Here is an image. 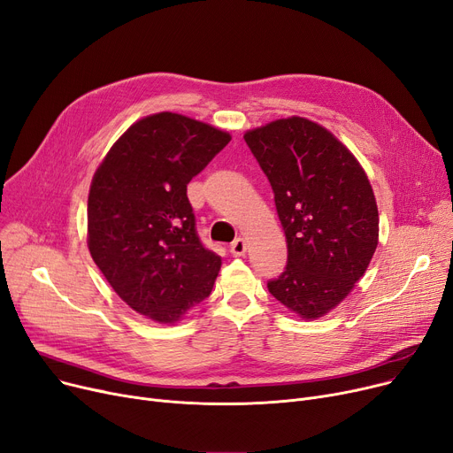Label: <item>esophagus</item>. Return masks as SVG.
<instances>
[{
  "label": "esophagus",
  "instance_id": "1",
  "mask_svg": "<svg viewBox=\"0 0 453 453\" xmlns=\"http://www.w3.org/2000/svg\"><path fill=\"white\" fill-rule=\"evenodd\" d=\"M245 250H247V243H245V240L243 238H238V240H234L232 243H230V252H232V256H245Z\"/></svg>",
  "mask_w": 453,
  "mask_h": 453
}]
</instances>
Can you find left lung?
Returning <instances> with one entry per match:
<instances>
[{"mask_svg": "<svg viewBox=\"0 0 453 453\" xmlns=\"http://www.w3.org/2000/svg\"><path fill=\"white\" fill-rule=\"evenodd\" d=\"M274 193L288 265L269 293L303 319L334 310L378 247V206L363 167L330 131L288 118L245 133Z\"/></svg>", "mask_w": 453, "mask_h": 453, "instance_id": "1", "label": "left lung"}]
</instances>
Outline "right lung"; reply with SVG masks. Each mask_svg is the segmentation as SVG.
<instances>
[{"instance_id":"right-lung-1","label":"right lung","mask_w":453,"mask_h":453,"mask_svg":"<svg viewBox=\"0 0 453 453\" xmlns=\"http://www.w3.org/2000/svg\"><path fill=\"white\" fill-rule=\"evenodd\" d=\"M230 134L173 112L127 128L92 179L88 249L121 300L171 325L211 293L221 256L206 249L186 189Z\"/></svg>"}]
</instances>
